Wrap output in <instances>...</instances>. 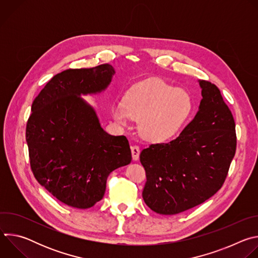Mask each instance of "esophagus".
Here are the masks:
<instances>
[{"label": "esophagus", "mask_w": 258, "mask_h": 258, "mask_svg": "<svg viewBox=\"0 0 258 258\" xmlns=\"http://www.w3.org/2000/svg\"><path fill=\"white\" fill-rule=\"evenodd\" d=\"M131 149H132L133 159L135 161H137L140 158V148H139V146H132Z\"/></svg>", "instance_id": "obj_1"}]
</instances>
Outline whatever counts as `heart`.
<instances>
[{
    "instance_id": "heart-1",
    "label": "heart",
    "mask_w": 258,
    "mask_h": 258,
    "mask_svg": "<svg viewBox=\"0 0 258 258\" xmlns=\"http://www.w3.org/2000/svg\"><path fill=\"white\" fill-rule=\"evenodd\" d=\"M192 98L188 92L153 78L133 86L123 103H115L111 114L126 125L133 118L140 121L141 136L151 143H163L181 130L191 115Z\"/></svg>"
}]
</instances>
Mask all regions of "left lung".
I'll return each instance as SVG.
<instances>
[{
	"mask_svg": "<svg viewBox=\"0 0 258 258\" xmlns=\"http://www.w3.org/2000/svg\"><path fill=\"white\" fill-rule=\"evenodd\" d=\"M198 83L202 99L193 120L176 139L150 145L140 154L147 176L143 199L159 214H177L213 196L235 156L231 110L215 85Z\"/></svg>",
	"mask_w": 258,
	"mask_h": 258,
	"instance_id": "8db88e82",
	"label": "left lung"
}]
</instances>
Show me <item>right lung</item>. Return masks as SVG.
I'll return each mask as SVG.
<instances>
[{"instance_id":"add662e5","label":"right lung","mask_w":258,"mask_h":258,"mask_svg":"<svg viewBox=\"0 0 258 258\" xmlns=\"http://www.w3.org/2000/svg\"><path fill=\"white\" fill-rule=\"evenodd\" d=\"M114 75L110 64L64 70L31 105L26 125L31 170L68 206H94L105 194L110 172L132 161L127 139L106 133L95 109L82 98L105 91Z\"/></svg>"}]
</instances>
